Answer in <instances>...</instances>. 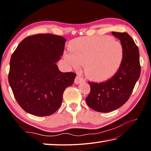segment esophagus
<instances>
[{
  "label": "esophagus",
  "instance_id": "obj_1",
  "mask_svg": "<svg viewBox=\"0 0 151 151\" xmlns=\"http://www.w3.org/2000/svg\"><path fill=\"white\" fill-rule=\"evenodd\" d=\"M85 81V79L83 78H82L81 76H80L79 75L76 76V78H75V83L76 84V85H78V84L82 83V82H84Z\"/></svg>",
  "mask_w": 151,
  "mask_h": 151
}]
</instances>
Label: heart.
Instances as JSON below:
<instances>
[{"label": "heart", "instance_id": "1", "mask_svg": "<svg viewBox=\"0 0 151 151\" xmlns=\"http://www.w3.org/2000/svg\"><path fill=\"white\" fill-rule=\"evenodd\" d=\"M70 53L64 58L74 68L84 65L87 77L103 81L119 69L123 58V47L119 40L108 36H94L74 40L69 45Z\"/></svg>", "mask_w": 151, "mask_h": 151}]
</instances>
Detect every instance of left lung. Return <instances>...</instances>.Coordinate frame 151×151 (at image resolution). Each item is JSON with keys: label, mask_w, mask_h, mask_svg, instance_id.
Masks as SVG:
<instances>
[{"label": "left lung", "mask_w": 151, "mask_h": 151, "mask_svg": "<svg viewBox=\"0 0 151 151\" xmlns=\"http://www.w3.org/2000/svg\"><path fill=\"white\" fill-rule=\"evenodd\" d=\"M121 40L123 47V58L115 75L103 83H90L91 92L86 104L94 111L108 112L119 109L129 99L139 78L140 65L138 47L127 32H112Z\"/></svg>", "instance_id": "1"}]
</instances>
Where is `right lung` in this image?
Segmentation results:
<instances>
[{
	"label": "right lung",
	"instance_id": "add662e5",
	"mask_svg": "<svg viewBox=\"0 0 151 151\" xmlns=\"http://www.w3.org/2000/svg\"><path fill=\"white\" fill-rule=\"evenodd\" d=\"M66 39L52 34L25 38L12 55L9 85L17 103L29 114L48 116L60 106L65 88L73 85L76 74L62 73L57 63Z\"/></svg>",
	"mask_w": 151,
	"mask_h": 151
}]
</instances>
